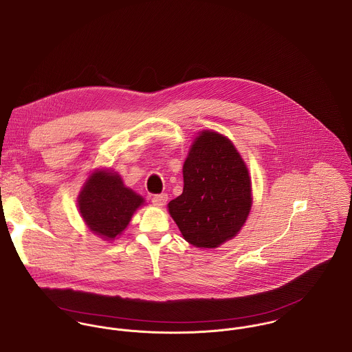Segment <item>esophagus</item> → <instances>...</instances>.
I'll list each match as a JSON object with an SVG mask.
<instances>
[{
    "mask_svg": "<svg viewBox=\"0 0 352 352\" xmlns=\"http://www.w3.org/2000/svg\"><path fill=\"white\" fill-rule=\"evenodd\" d=\"M167 200H168V197H167L166 193L155 195V196L152 197V203H153L155 207H163V206L167 203Z\"/></svg>",
    "mask_w": 352,
    "mask_h": 352,
    "instance_id": "obj_1",
    "label": "esophagus"
}]
</instances>
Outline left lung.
<instances>
[{
    "label": "left lung",
    "instance_id": "left-lung-1",
    "mask_svg": "<svg viewBox=\"0 0 352 352\" xmlns=\"http://www.w3.org/2000/svg\"><path fill=\"white\" fill-rule=\"evenodd\" d=\"M184 192L168 212L185 241L214 249L234 238L252 210L248 167L226 136L203 131L184 163Z\"/></svg>",
    "mask_w": 352,
    "mask_h": 352
}]
</instances>
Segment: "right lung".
<instances>
[{
	"label": "right lung",
	"mask_w": 352,
	"mask_h": 352,
	"mask_svg": "<svg viewBox=\"0 0 352 352\" xmlns=\"http://www.w3.org/2000/svg\"><path fill=\"white\" fill-rule=\"evenodd\" d=\"M144 199L126 188L118 173L95 170L85 181L78 199V211L87 227L106 241H113L128 227Z\"/></svg>",
	"instance_id": "right-lung-1"
}]
</instances>
